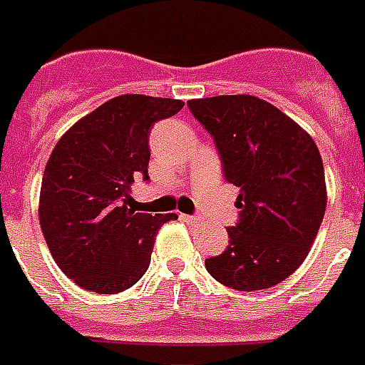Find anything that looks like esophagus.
Segmentation results:
<instances>
[{
	"instance_id": "34e87169",
	"label": "esophagus",
	"mask_w": 365,
	"mask_h": 365,
	"mask_svg": "<svg viewBox=\"0 0 365 365\" xmlns=\"http://www.w3.org/2000/svg\"><path fill=\"white\" fill-rule=\"evenodd\" d=\"M180 217H182L183 222H187V223H199V217H197V216H187V214H180Z\"/></svg>"
}]
</instances>
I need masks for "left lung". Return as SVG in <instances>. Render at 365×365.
<instances>
[{"label":"left lung","instance_id":"1","mask_svg":"<svg viewBox=\"0 0 365 365\" xmlns=\"http://www.w3.org/2000/svg\"><path fill=\"white\" fill-rule=\"evenodd\" d=\"M210 132L223 178L240 189V220L225 252L205 261L227 288L254 292L297 271L322 225L328 191L317 143L294 119L252 94L189 100Z\"/></svg>","mask_w":365,"mask_h":365}]
</instances>
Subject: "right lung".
<instances>
[{
	"instance_id": "add662e5",
	"label": "right lung",
	"mask_w": 365,
	"mask_h": 365,
	"mask_svg": "<svg viewBox=\"0 0 365 365\" xmlns=\"http://www.w3.org/2000/svg\"><path fill=\"white\" fill-rule=\"evenodd\" d=\"M182 100L121 94L81 117L54 145L43 172L39 223L56 265L77 286L119 294L148 271L155 237L176 214H142L130 205L148 180L149 130Z\"/></svg>"
}]
</instances>
